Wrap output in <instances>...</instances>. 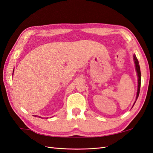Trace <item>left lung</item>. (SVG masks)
<instances>
[{
    "label": "left lung",
    "mask_w": 153,
    "mask_h": 153,
    "mask_svg": "<svg viewBox=\"0 0 153 153\" xmlns=\"http://www.w3.org/2000/svg\"><path fill=\"white\" fill-rule=\"evenodd\" d=\"M133 59H134V64H135V67H136V70H137V76H138V90H137V97H136V101L137 100V98L139 97V92H140V76H141V74H140V66H139V61L138 59H137V57L135 56V54L133 55ZM136 101H134V103H135Z\"/></svg>",
    "instance_id": "1"
}]
</instances>
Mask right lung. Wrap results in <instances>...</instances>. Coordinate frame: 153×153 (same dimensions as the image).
Listing matches in <instances>:
<instances>
[{"label":"right lung","instance_id":"add662e5","mask_svg":"<svg viewBox=\"0 0 153 153\" xmlns=\"http://www.w3.org/2000/svg\"><path fill=\"white\" fill-rule=\"evenodd\" d=\"M13 72H14V70H13Z\"/></svg>","mask_w":153,"mask_h":153}]
</instances>
